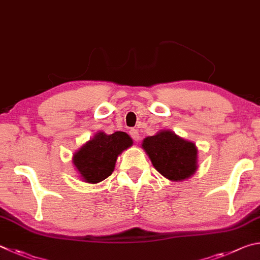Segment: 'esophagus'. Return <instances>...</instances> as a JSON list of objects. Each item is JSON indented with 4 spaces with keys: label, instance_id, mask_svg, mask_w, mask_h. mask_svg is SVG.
I'll use <instances>...</instances> for the list:
<instances>
[{
    "label": "esophagus",
    "instance_id": "esophagus-1",
    "mask_svg": "<svg viewBox=\"0 0 260 260\" xmlns=\"http://www.w3.org/2000/svg\"><path fill=\"white\" fill-rule=\"evenodd\" d=\"M130 136H131V138L135 140V142H138V140L140 139V136H139V133H138L137 129H131L130 130Z\"/></svg>",
    "mask_w": 260,
    "mask_h": 260
}]
</instances>
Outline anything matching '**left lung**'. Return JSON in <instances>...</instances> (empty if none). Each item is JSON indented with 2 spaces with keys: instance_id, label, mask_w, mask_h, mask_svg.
<instances>
[{
  "instance_id": "left-lung-1",
  "label": "left lung",
  "mask_w": 260,
  "mask_h": 260,
  "mask_svg": "<svg viewBox=\"0 0 260 260\" xmlns=\"http://www.w3.org/2000/svg\"><path fill=\"white\" fill-rule=\"evenodd\" d=\"M142 146L153 166L172 181L188 179L198 169V148L170 130H161L143 140Z\"/></svg>"
}]
</instances>
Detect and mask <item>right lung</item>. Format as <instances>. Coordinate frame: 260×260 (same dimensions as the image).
<instances>
[{
    "instance_id": "1",
    "label": "right lung",
    "mask_w": 260,
    "mask_h": 260,
    "mask_svg": "<svg viewBox=\"0 0 260 260\" xmlns=\"http://www.w3.org/2000/svg\"><path fill=\"white\" fill-rule=\"evenodd\" d=\"M133 143L129 135L122 131L112 135L100 131L74 153L73 163L86 183H100L112 175L117 156Z\"/></svg>"
}]
</instances>
